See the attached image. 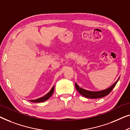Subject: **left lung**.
I'll list each match as a JSON object with an SVG mask.
<instances>
[{
	"instance_id": "1",
	"label": "left lung",
	"mask_w": 130,
	"mask_h": 130,
	"mask_svg": "<svg viewBox=\"0 0 130 130\" xmlns=\"http://www.w3.org/2000/svg\"><path fill=\"white\" fill-rule=\"evenodd\" d=\"M119 78H118V79L116 82V83L113 84L112 86H111L110 87L106 89L105 90L101 91L94 92V91H89L85 90V89H84L83 88H80L79 86L77 85V84L76 83H75V88L76 90H77L78 92L82 95H83L86 98H102L104 97V96L108 95L109 93L111 92V91L112 90L113 88L115 87V86L116 85L118 81L119 80Z\"/></svg>"
}]
</instances>
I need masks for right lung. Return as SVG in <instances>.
<instances>
[{
	"label": "right lung",
	"mask_w": 130,
	"mask_h": 130,
	"mask_svg": "<svg viewBox=\"0 0 130 130\" xmlns=\"http://www.w3.org/2000/svg\"><path fill=\"white\" fill-rule=\"evenodd\" d=\"M54 87H53L52 89H51V90L49 91V93H47L46 95H45L44 96H43V97H42V98H38V99H36L35 100H30V101L32 102H43V101H46V100L49 99V98L51 97V95L53 94V93H54Z\"/></svg>",
	"instance_id": "add662e5"
}]
</instances>
